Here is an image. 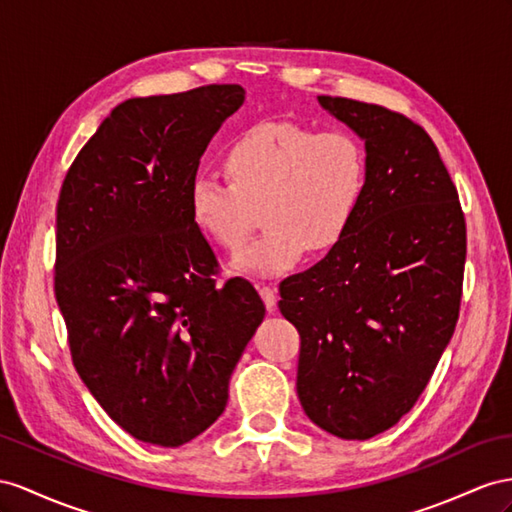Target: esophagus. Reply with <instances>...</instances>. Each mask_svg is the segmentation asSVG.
<instances>
[{"label":"esophagus","instance_id":"34e87169","mask_svg":"<svg viewBox=\"0 0 512 512\" xmlns=\"http://www.w3.org/2000/svg\"><path fill=\"white\" fill-rule=\"evenodd\" d=\"M257 290H259V294H261V298H264V303H266V309L272 313L274 309H277V290H274L272 285H257Z\"/></svg>","mask_w":512,"mask_h":512}]
</instances>
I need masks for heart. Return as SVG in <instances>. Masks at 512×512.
Returning a JSON list of instances; mask_svg holds the SVG:
<instances>
[{"label":"heart","instance_id":"1","mask_svg":"<svg viewBox=\"0 0 512 512\" xmlns=\"http://www.w3.org/2000/svg\"><path fill=\"white\" fill-rule=\"evenodd\" d=\"M229 181L196 175L190 214L209 240L238 251L261 209L266 231L233 259L240 272L274 277L294 268L307 248L326 253L344 240L368 183L361 142L346 131L261 123L225 153Z\"/></svg>","mask_w":512,"mask_h":512}]
</instances>
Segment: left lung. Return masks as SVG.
Wrapping results in <instances>:
<instances>
[{"label": "left lung", "mask_w": 512, "mask_h": 512, "mask_svg": "<svg viewBox=\"0 0 512 512\" xmlns=\"http://www.w3.org/2000/svg\"><path fill=\"white\" fill-rule=\"evenodd\" d=\"M365 142L368 183L344 240L279 285L300 333L296 391L339 439H370L422 396L463 294L465 216L435 142L374 103L318 97Z\"/></svg>", "instance_id": "1"}]
</instances>
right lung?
I'll list each match as a JSON object with an SVG mask.
<instances>
[{
	"label": "right lung",
	"mask_w": 512,
	"mask_h": 512,
	"mask_svg": "<svg viewBox=\"0 0 512 512\" xmlns=\"http://www.w3.org/2000/svg\"><path fill=\"white\" fill-rule=\"evenodd\" d=\"M238 84L134 97L77 153L56 209L54 290L77 374L138 441L177 448L222 415L266 316L246 279L218 285L190 186Z\"/></svg>",
	"instance_id": "1"
}]
</instances>
